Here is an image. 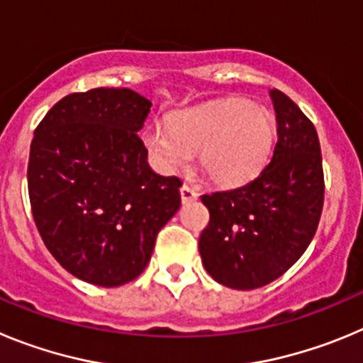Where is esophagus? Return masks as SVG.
I'll use <instances>...</instances> for the list:
<instances>
[{
  "label": "esophagus",
  "mask_w": 363,
  "mask_h": 363,
  "mask_svg": "<svg viewBox=\"0 0 363 363\" xmlns=\"http://www.w3.org/2000/svg\"><path fill=\"white\" fill-rule=\"evenodd\" d=\"M179 196H182V203H191V201H194L198 198V192L192 187H189V185H182Z\"/></svg>",
  "instance_id": "esophagus-1"
}]
</instances>
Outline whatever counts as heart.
<instances>
[{"instance_id": "obj_1", "label": "heart", "mask_w": 363, "mask_h": 363, "mask_svg": "<svg viewBox=\"0 0 363 363\" xmlns=\"http://www.w3.org/2000/svg\"><path fill=\"white\" fill-rule=\"evenodd\" d=\"M277 121L265 107L242 98L220 99L178 112L169 125H152L143 142L154 163L174 172L200 150L203 174L218 187H240L258 176L271 156Z\"/></svg>"}]
</instances>
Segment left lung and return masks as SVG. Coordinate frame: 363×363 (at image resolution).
Returning a JSON list of instances; mask_svg holds the SVG:
<instances>
[{"mask_svg": "<svg viewBox=\"0 0 363 363\" xmlns=\"http://www.w3.org/2000/svg\"><path fill=\"white\" fill-rule=\"evenodd\" d=\"M278 142L271 163L243 187L203 194L211 220L200 236L205 271L249 291L271 284L309 247L323 207L318 134L289 96L271 91Z\"/></svg>", "mask_w": 363, "mask_h": 363, "instance_id": "1", "label": "left lung"}]
</instances>
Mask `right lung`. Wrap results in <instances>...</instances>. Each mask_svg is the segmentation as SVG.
Wrapping results in <instances>:
<instances>
[{
  "label": "right lung",
  "mask_w": 363,
  "mask_h": 363,
  "mask_svg": "<svg viewBox=\"0 0 363 363\" xmlns=\"http://www.w3.org/2000/svg\"><path fill=\"white\" fill-rule=\"evenodd\" d=\"M150 107L130 89L99 86L60 99L34 130L32 216L60 265L92 285L140 277L182 203V179L156 174L138 136Z\"/></svg>",
  "instance_id": "1"
}]
</instances>
